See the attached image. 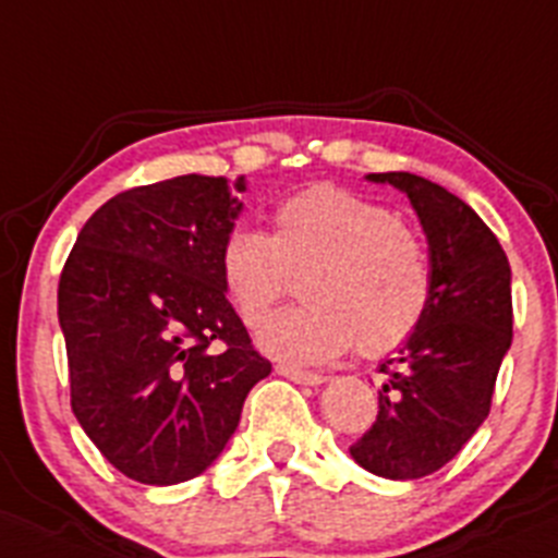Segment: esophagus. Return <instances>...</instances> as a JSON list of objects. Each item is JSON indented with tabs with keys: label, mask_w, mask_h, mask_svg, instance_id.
Instances as JSON below:
<instances>
[{
	"label": "esophagus",
	"mask_w": 558,
	"mask_h": 558,
	"mask_svg": "<svg viewBox=\"0 0 558 558\" xmlns=\"http://www.w3.org/2000/svg\"><path fill=\"white\" fill-rule=\"evenodd\" d=\"M276 373L284 375V378L295 380V384H304V386H320L326 384V375L323 373H312V369H299L293 364H276Z\"/></svg>",
	"instance_id": "esophagus-1"
}]
</instances>
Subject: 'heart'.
Segmentation results:
<instances>
[{
  "instance_id": "b5f03b06",
  "label": "heart",
  "mask_w": 558,
  "mask_h": 558,
  "mask_svg": "<svg viewBox=\"0 0 558 558\" xmlns=\"http://www.w3.org/2000/svg\"><path fill=\"white\" fill-rule=\"evenodd\" d=\"M219 274L248 326H263L295 274L304 299L259 333V348L290 364L328 362L355 342L367 355L389 353L429 304V259L416 232L386 205L328 183L279 203L270 235L232 227Z\"/></svg>"
}]
</instances>
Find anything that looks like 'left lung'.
Listing matches in <instances>:
<instances>
[{"instance_id":"left-lung-1","label":"left lung","mask_w":558,"mask_h":558,"mask_svg":"<svg viewBox=\"0 0 558 558\" xmlns=\"http://www.w3.org/2000/svg\"><path fill=\"white\" fill-rule=\"evenodd\" d=\"M408 194L429 246V304L416 331L380 364L378 418L350 458L386 480L435 474L490 413L512 344L509 259L490 227L444 185L411 172L367 174Z\"/></svg>"}]
</instances>
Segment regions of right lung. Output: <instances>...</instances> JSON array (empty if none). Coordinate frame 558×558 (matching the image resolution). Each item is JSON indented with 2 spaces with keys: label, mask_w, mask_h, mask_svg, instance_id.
<instances>
[{
  "label": "right lung",
  "mask_w": 558,
  "mask_h": 558,
  "mask_svg": "<svg viewBox=\"0 0 558 558\" xmlns=\"http://www.w3.org/2000/svg\"><path fill=\"white\" fill-rule=\"evenodd\" d=\"M238 191L243 174L123 191L89 216L62 268L71 408L100 454L142 485L203 474L270 373L219 274Z\"/></svg>",
  "instance_id": "obj_1"
}]
</instances>
